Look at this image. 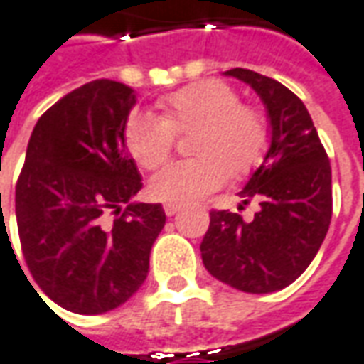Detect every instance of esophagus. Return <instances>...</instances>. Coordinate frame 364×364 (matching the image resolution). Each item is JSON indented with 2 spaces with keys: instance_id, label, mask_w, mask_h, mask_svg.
<instances>
[{
  "instance_id": "34e87169",
  "label": "esophagus",
  "mask_w": 364,
  "mask_h": 364,
  "mask_svg": "<svg viewBox=\"0 0 364 364\" xmlns=\"http://www.w3.org/2000/svg\"><path fill=\"white\" fill-rule=\"evenodd\" d=\"M164 212H166V215H174L180 212V206L178 204H164Z\"/></svg>"
}]
</instances>
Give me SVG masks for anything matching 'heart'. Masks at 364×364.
<instances>
[{"label":"heart","mask_w":364,"mask_h":364,"mask_svg":"<svg viewBox=\"0 0 364 364\" xmlns=\"http://www.w3.org/2000/svg\"><path fill=\"white\" fill-rule=\"evenodd\" d=\"M164 117L132 110L124 140L140 166L156 170L174 149L176 134L194 132L192 152L198 158L178 160L149 184L150 196L166 204H194L224 186L228 172H250L267 144V127L259 110L240 102L234 87L222 81H200L168 95Z\"/></svg>","instance_id":"heart-1"}]
</instances>
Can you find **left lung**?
Instances as JSON below:
<instances>
[{
  "mask_svg": "<svg viewBox=\"0 0 364 364\" xmlns=\"http://www.w3.org/2000/svg\"><path fill=\"white\" fill-rule=\"evenodd\" d=\"M225 75L247 82L262 97L269 117V146L240 192L242 204L257 202L259 212L245 222L230 210H212L200 244L202 262L234 289L279 291L307 269L329 230V156L295 92L242 67Z\"/></svg>",
  "mask_w": 364,
  "mask_h": 364,
  "instance_id": "8db88e82",
  "label": "left lung"
}]
</instances>
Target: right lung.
Listing matches in <instances>:
<instances>
[{
  "label": "right lung",
  "mask_w": 364,
  "mask_h": 364,
  "mask_svg": "<svg viewBox=\"0 0 364 364\" xmlns=\"http://www.w3.org/2000/svg\"><path fill=\"white\" fill-rule=\"evenodd\" d=\"M134 102L110 79L65 95L37 120L15 184L25 263L53 301L79 315L112 311L139 291L166 222L162 204H129L142 188L124 142Z\"/></svg>",
  "instance_id": "add662e5"
}]
</instances>
